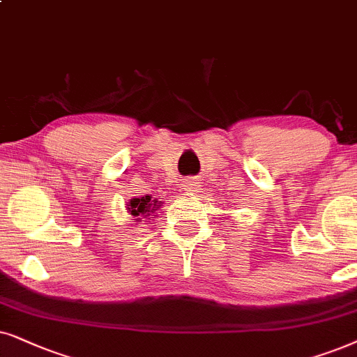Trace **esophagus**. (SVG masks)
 <instances>
[{
	"instance_id": "1",
	"label": "esophagus",
	"mask_w": 357,
	"mask_h": 357,
	"mask_svg": "<svg viewBox=\"0 0 357 357\" xmlns=\"http://www.w3.org/2000/svg\"><path fill=\"white\" fill-rule=\"evenodd\" d=\"M199 186H201V184H199V183L196 181V179H188V181L184 183V189H186L188 192H194V191H197Z\"/></svg>"
}]
</instances>
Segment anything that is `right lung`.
I'll return each mask as SVG.
<instances>
[{
	"label": "right lung",
	"mask_w": 357,
	"mask_h": 357,
	"mask_svg": "<svg viewBox=\"0 0 357 357\" xmlns=\"http://www.w3.org/2000/svg\"><path fill=\"white\" fill-rule=\"evenodd\" d=\"M161 204L163 202L158 201V199L145 194V196H142V197H132L130 201L126 204V211L129 212L132 217H135L134 220L139 223V222H142V218L153 215V213L161 207ZM155 217H150V218H155Z\"/></svg>",
	"instance_id": "right-lung-1"
}]
</instances>
